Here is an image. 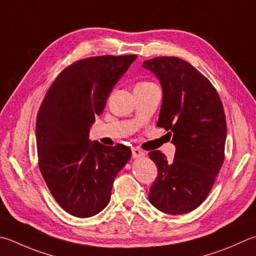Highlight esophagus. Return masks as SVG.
<instances>
[{
  "instance_id": "1",
  "label": "esophagus",
  "mask_w": 256,
  "mask_h": 256,
  "mask_svg": "<svg viewBox=\"0 0 256 256\" xmlns=\"http://www.w3.org/2000/svg\"><path fill=\"white\" fill-rule=\"evenodd\" d=\"M132 156H133V158H143L144 156V152H142L141 150L138 148H132Z\"/></svg>"
}]
</instances>
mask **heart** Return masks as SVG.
<instances>
[{"instance_id":"b5f03b06","label":"heart","mask_w":256,"mask_h":256,"mask_svg":"<svg viewBox=\"0 0 256 256\" xmlns=\"http://www.w3.org/2000/svg\"><path fill=\"white\" fill-rule=\"evenodd\" d=\"M140 84H151V83H140Z\"/></svg>"}]
</instances>
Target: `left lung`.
<instances>
[{"label":"left lung","mask_w":256,"mask_h":256,"mask_svg":"<svg viewBox=\"0 0 256 256\" xmlns=\"http://www.w3.org/2000/svg\"><path fill=\"white\" fill-rule=\"evenodd\" d=\"M161 83L158 126L173 135L172 162L160 151L148 153L158 168L148 201L166 214L180 215L201 205L224 162L226 120L212 83L184 60L160 56L144 61Z\"/></svg>","instance_id":"obj_1"}]
</instances>
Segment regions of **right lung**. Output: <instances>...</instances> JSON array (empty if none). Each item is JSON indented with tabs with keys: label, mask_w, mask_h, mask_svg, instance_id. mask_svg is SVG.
Masks as SVG:
<instances>
[{
	"label": "right lung",
	"mask_w": 256,
	"mask_h": 256,
	"mask_svg": "<svg viewBox=\"0 0 256 256\" xmlns=\"http://www.w3.org/2000/svg\"><path fill=\"white\" fill-rule=\"evenodd\" d=\"M136 55H103L80 60L58 74L36 118L38 166L60 206L90 218L106 206L118 173L131 158L123 144L106 146L88 140L114 85Z\"/></svg>",
	"instance_id": "add662e5"
}]
</instances>
